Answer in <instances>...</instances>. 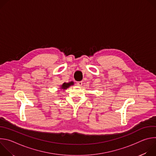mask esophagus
Instances as JSON below:
<instances>
[{
	"instance_id": "obj_1",
	"label": "esophagus",
	"mask_w": 156,
	"mask_h": 156,
	"mask_svg": "<svg viewBox=\"0 0 156 156\" xmlns=\"http://www.w3.org/2000/svg\"><path fill=\"white\" fill-rule=\"evenodd\" d=\"M82 84H83L82 81H78V82L76 83V84H77L78 86H82Z\"/></svg>"
}]
</instances>
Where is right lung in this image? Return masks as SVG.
Wrapping results in <instances>:
<instances>
[{"instance_id":"right-lung-1","label":"right lung","mask_w":156,"mask_h":156,"mask_svg":"<svg viewBox=\"0 0 156 156\" xmlns=\"http://www.w3.org/2000/svg\"><path fill=\"white\" fill-rule=\"evenodd\" d=\"M74 84V83L73 81H70L69 83H63L61 86H60V90H61L62 91H65V90H66V89L69 88L70 86H72Z\"/></svg>"}]
</instances>
